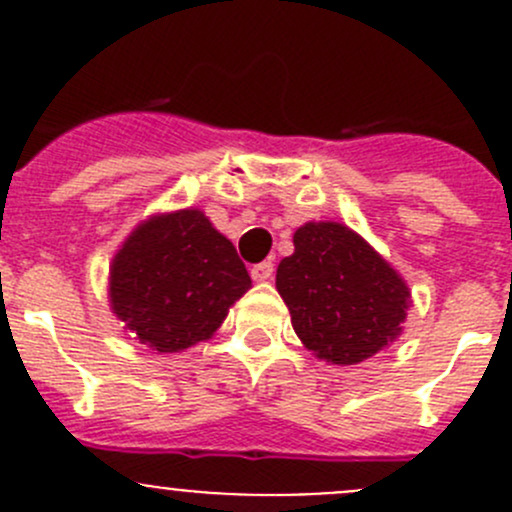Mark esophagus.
I'll return each mask as SVG.
<instances>
[{"label": "esophagus", "instance_id": "1", "mask_svg": "<svg viewBox=\"0 0 512 512\" xmlns=\"http://www.w3.org/2000/svg\"><path fill=\"white\" fill-rule=\"evenodd\" d=\"M272 272H275V265H272V262H260V265H252L250 275L255 282H267L272 280Z\"/></svg>", "mask_w": 512, "mask_h": 512}]
</instances>
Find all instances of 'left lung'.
<instances>
[{"instance_id":"obj_1","label":"left lung","mask_w":512,"mask_h":512,"mask_svg":"<svg viewBox=\"0 0 512 512\" xmlns=\"http://www.w3.org/2000/svg\"><path fill=\"white\" fill-rule=\"evenodd\" d=\"M275 285L304 347L339 366L389 347L411 302L399 272L342 223L299 227Z\"/></svg>"}]
</instances>
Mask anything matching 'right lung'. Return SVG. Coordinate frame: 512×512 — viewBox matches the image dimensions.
<instances>
[{
  "mask_svg": "<svg viewBox=\"0 0 512 512\" xmlns=\"http://www.w3.org/2000/svg\"><path fill=\"white\" fill-rule=\"evenodd\" d=\"M250 287L232 242L188 208L153 215L126 237L111 262L108 299L131 337L173 354L213 337Z\"/></svg>",
  "mask_w": 512,
  "mask_h": 512,
  "instance_id": "1",
  "label": "right lung"
}]
</instances>
